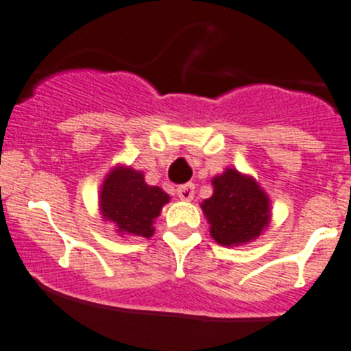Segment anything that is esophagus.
<instances>
[{"label": "esophagus", "mask_w": 351, "mask_h": 351, "mask_svg": "<svg viewBox=\"0 0 351 351\" xmlns=\"http://www.w3.org/2000/svg\"><path fill=\"white\" fill-rule=\"evenodd\" d=\"M176 195H178L182 200H192L193 195H195V185L193 183H185V185H180L176 189Z\"/></svg>", "instance_id": "1"}]
</instances>
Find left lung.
<instances>
[{
    "label": "left lung",
    "instance_id": "1",
    "mask_svg": "<svg viewBox=\"0 0 351 351\" xmlns=\"http://www.w3.org/2000/svg\"><path fill=\"white\" fill-rule=\"evenodd\" d=\"M214 195L202 204L210 234L222 246H238L256 239L270 221L267 193L250 176L226 169L212 180Z\"/></svg>",
    "mask_w": 351,
    "mask_h": 351
}]
</instances>
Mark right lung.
Wrapping results in <instances>:
<instances>
[{
  "mask_svg": "<svg viewBox=\"0 0 351 351\" xmlns=\"http://www.w3.org/2000/svg\"><path fill=\"white\" fill-rule=\"evenodd\" d=\"M168 200V193L144 182L143 173L119 166L101 186L100 208L105 221L115 222L122 234L151 238L153 221Z\"/></svg>",
  "mask_w": 351,
  "mask_h": 351,
  "instance_id": "add662e5",
  "label": "right lung"
}]
</instances>
